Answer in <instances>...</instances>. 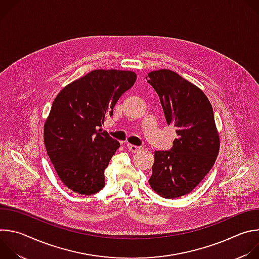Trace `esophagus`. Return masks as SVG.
<instances>
[{
	"instance_id": "1",
	"label": "esophagus",
	"mask_w": 259,
	"mask_h": 259,
	"mask_svg": "<svg viewBox=\"0 0 259 259\" xmlns=\"http://www.w3.org/2000/svg\"><path fill=\"white\" fill-rule=\"evenodd\" d=\"M127 149L131 153H138L139 151L142 150L141 146H136V145H133V144H130V143H127Z\"/></svg>"
}]
</instances>
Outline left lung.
<instances>
[{
	"label": "left lung",
	"instance_id": "obj_1",
	"mask_svg": "<svg viewBox=\"0 0 259 259\" xmlns=\"http://www.w3.org/2000/svg\"><path fill=\"white\" fill-rule=\"evenodd\" d=\"M146 81L159 95L167 124L177 128L170 151L155 152L151 188L161 197L190 194L213 167L219 134L212 105L196 85L170 69L149 72Z\"/></svg>",
	"mask_w": 259,
	"mask_h": 259
}]
</instances>
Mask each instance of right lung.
Masks as SVG:
<instances>
[{
	"label": "right lung",
	"instance_id": "right-lung-1",
	"mask_svg": "<svg viewBox=\"0 0 259 259\" xmlns=\"http://www.w3.org/2000/svg\"><path fill=\"white\" fill-rule=\"evenodd\" d=\"M136 81L131 70L95 69L66 85L44 125L47 154L64 186L87 196L104 187V170L120 142L101 126Z\"/></svg>",
	"mask_w": 259,
	"mask_h": 259
}]
</instances>
